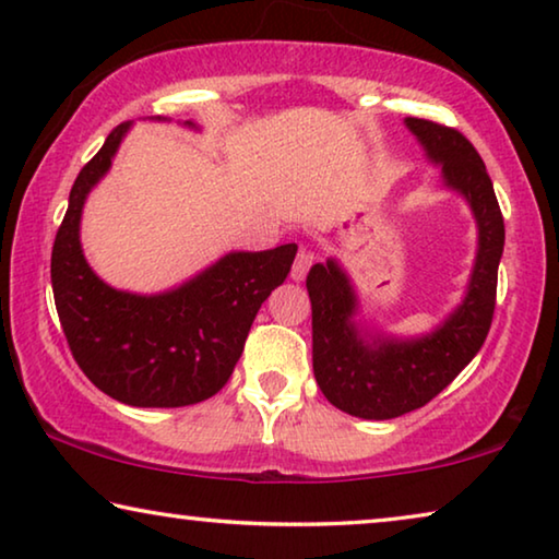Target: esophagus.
Returning a JSON list of instances; mask_svg holds the SVG:
<instances>
[{"instance_id":"obj_1","label":"esophagus","mask_w":559,"mask_h":559,"mask_svg":"<svg viewBox=\"0 0 559 559\" xmlns=\"http://www.w3.org/2000/svg\"><path fill=\"white\" fill-rule=\"evenodd\" d=\"M309 267H312V252H307L305 247H302V250L297 252L295 264H292V274H289V277L295 280V282H302V280L307 277Z\"/></svg>"}]
</instances>
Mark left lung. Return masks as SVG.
<instances>
[{"mask_svg": "<svg viewBox=\"0 0 559 559\" xmlns=\"http://www.w3.org/2000/svg\"><path fill=\"white\" fill-rule=\"evenodd\" d=\"M429 165L440 167L442 190L467 202L477 250L465 295L440 324L423 334H392L369 324L355 282L330 257L307 274L312 302V369L334 407L362 419H392L427 405L465 369L492 324L504 222L492 179L477 150L450 127L407 117Z\"/></svg>", "mask_w": 559, "mask_h": 559, "instance_id": "1", "label": "left lung"}]
</instances>
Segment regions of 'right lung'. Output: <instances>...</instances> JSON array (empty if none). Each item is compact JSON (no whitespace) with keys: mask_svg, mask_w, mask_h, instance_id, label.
Masks as SVG:
<instances>
[{"mask_svg":"<svg viewBox=\"0 0 559 559\" xmlns=\"http://www.w3.org/2000/svg\"><path fill=\"white\" fill-rule=\"evenodd\" d=\"M182 127L202 130L192 119ZM130 130L132 122L115 127L74 179L51 250L57 314L76 365L111 400L132 407L197 405L227 384L262 302L287 280L297 245L231 250L154 295L107 285L84 257L82 212Z\"/></svg>","mask_w":559,"mask_h":559,"instance_id":"1","label":"right lung"}]
</instances>
